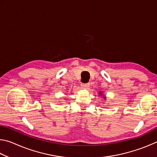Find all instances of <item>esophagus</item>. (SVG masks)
Returning <instances> with one entry per match:
<instances>
[{"mask_svg": "<svg viewBox=\"0 0 157 157\" xmlns=\"http://www.w3.org/2000/svg\"><path fill=\"white\" fill-rule=\"evenodd\" d=\"M81 86L84 89H88L89 88V84H82Z\"/></svg>", "mask_w": 157, "mask_h": 157, "instance_id": "obj_1", "label": "esophagus"}]
</instances>
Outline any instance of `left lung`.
I'll list each match as a JSON object with an SVG mask.
<instances>
[{"label": "left lung", "instance_id": "left-lung-1", "mask_svg": "<svg viewBox=\"0 0 157 157\" xmlns=\"http://www.w3.org/2000/svg\"><path fill=\"white\" fill-rule=\"evenodd\" d=\"M99 95H102V92H101V91L99 92ZM104 98H105V97H104Z\"/></svg>", "mask_w": 157, "mask_h": 157}]
</instances>
